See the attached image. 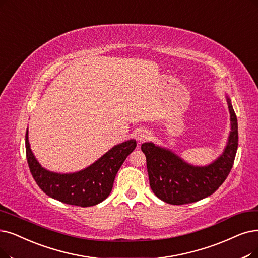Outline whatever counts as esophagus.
<instances>
[{
	"mask_svg": "<svg viewBox=\"0 0 258 258\" xmlns=\"http://www.w3.org/2000/svg\"><path fill=\"white\" fill-rule=\"evenodd\" d=\"M149 138H150V133H149L148 131H146V130H142V131H140V132L138 133V140H139L140 142L146 141V140H148Z\"/></svg>",
	"mask_w": 258,
	"mask_h": 258,
	"instance_id": "esophagus-1",
	"label": "esophagus"
}]
</instances>
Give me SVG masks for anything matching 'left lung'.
I'll return each mask as SVG.
<instances>
[{
	"mask_svg": "<svg viewBox=\"0 0 258 258\" xmlns=\"http://www.w3.org/2000/svg\"><path fill=\"white\" fill-rule=\"evenodd\" d=\"M226 101L231 114L229 141L221 156L208 166H192L169 149L156 146L153 143L142 144L150 187L164 202L181 205L207 198L229 176L238 147V123L228 96Z\"/></svg>",
	"mask_w": 258,
	"mask_h": 258,
	"instance_id": "left-lung-1",
	"label": "left lung"
}]
</instances>
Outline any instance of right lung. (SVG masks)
Segmentation results:
<instances>
[{"label":"right lung","mask_w":258,"mask_h":258,"mask_svg":"<svg viewBox=\"0 0 258 258\" xmlns=\"http://www.w3.org/2000/svg\"><path fill=\"white\" fill-rule=\"evenodd\" d=\"M28 167L38 186L50 198L76 207H93L110 195L121 164L136 149L137 142L129 140L111 148L86 169L73 173H57L43 168L36 160L25 135Z\"/></svg>","instance_id":"obj_1"}]
</instances>
